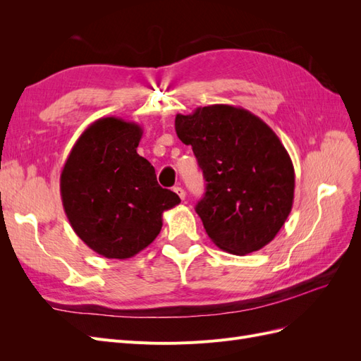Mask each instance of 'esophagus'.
I'll use <instances>...</instances> for the list:
<instances>
[{"label": "esophagus", "instance_id": "esophagus-1", "mask_svg": "<svg viewBox=\"0 0 361 361\" xmlns=\"http://www.w3.org/2000/svg\"><path fill=\"white\" fill-rule=\"evenodd\" d=\"M173 190H174V192H176V194L179 195V197H180L182 200L185 199V195H187V194H185V190H183L182 187H179V185H178V187H174Z\"/></svg>", "mask_w": 361, "mask_h": 361}]
</instances>
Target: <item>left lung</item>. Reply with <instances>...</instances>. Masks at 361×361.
Masks as SVG:
<instances>
[{
    "label": "left lung",
    "mask_w": 361,
    "mask_h": 361,
    "mask_svg": "<svg viewBox=\"0 0 361 361\" xmlns=\"http://www.w3.org/2000/svg\"><path fill=\"white\" fill-rule=\"evenodd\" d=\"M174 128L207 182L195 212L211 241L239 256L269 244L288 220L295 188L290 157L274 130L223 104L178 114Z\"/></svg>",
    "instance_id": "8db88e82"
}]
</instances>
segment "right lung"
<instances>
[{"instance_id":"add662e5","label":"right lung","mask_w":361,"mask_h":361,"mask_svg":"<svg viewBox=\"0 0 361 361\" xmlns=\"http://www.w3.org/2000/svg\"><path fill=\"white\" fill-rule=\"evenodd\" d=\"M141 135L134 122L102 117L76 140L61 170V202L73 232L108 259L145 250L161 232L162 212L180 203L137 154Z\"/></svg>"}]
</instances>
